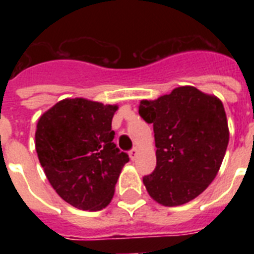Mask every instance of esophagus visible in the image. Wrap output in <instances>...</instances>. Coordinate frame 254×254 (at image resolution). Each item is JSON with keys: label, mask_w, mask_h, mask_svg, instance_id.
<instances>
[{"label": "esophagus", "mask_w": 254, "mask_h": 254, "mask_svg": "<svg viewBox=\"0 0 254 254\" xmlns=\"http://www.w3.org/2000/svg\"><path fill=\"white\" fill-rule=\"evenodd\" d=\"M137 153H138V147H133V149L129 151V157H130L131 161H134L135 157H137Z\"/></svg>", "instance_id": "obj_1"}]
</instances>
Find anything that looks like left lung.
Masks as SVG:
<instances>
[{
	"label": "left lung",
	"mask_w": 254,
	"mask_h": 254,
	"mask_svg": "<svg viewBox=\"0 0 254 254\" xmlns=\"http://www.w3.org/2000/svg\"><path fill=\"white\" fill-rule=\"evenodd\" d=\"M139 116L153 124L157 166L143 185L163 205L185 204L215 179L228 146L223 104L193 87L175 88L154 101L142 100Z\"/></svg>",
	"instance_id": "8db88e82"
}]
</instances>
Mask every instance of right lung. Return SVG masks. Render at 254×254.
Returning <instances> with one entry per match:
<instances>
[{
	"label": "right lung",
	"mask_w": 254,
	"mask_h": 254,
	"mask_svg": "<svg viewBox=\"0 0 254 254\" xmlns=\"http://www.w3.org/2000/svg\"><path fill=\"white\" fill-rule=\"evenodd\" d=\"M116 105L65 99L43 113L35 149L58 195L73 207L100 211L111 203L129 155L113 142Z\"/></svg>",
	"instance_id": "obj_1"
}]
</instances>
